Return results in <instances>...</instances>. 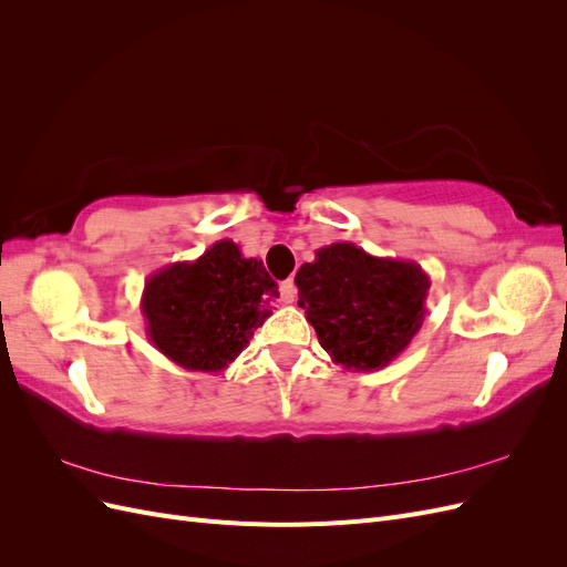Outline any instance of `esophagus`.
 <instances>
[{
	"instance_id": "34e87169",
	"label": "esophagus",
	"mask_w": 567,
	"mask_h": 567,
	"mask_svg": "<svg viewBox=\"0 0 567 567\" xmlns=\"http://www.w3.org/2000/svg\"><path fill=\"white\" fill-rule=\"evenodd\" d=\"M279 290H281V300L284 302H296V284H293V279H286V281H281V286H279Z\"/></svg>"
}]
</instances>
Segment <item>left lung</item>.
<instances>
[{
  "label": "left lung",
  "instance_id": "obj_1",
  "mask_svg": "<svg viewBox=\"0 0 567 567\" xmlns=\"http://www.w3.org/2000/svg\"><path fill=\"white\" fill-rule=\"evenodd\" d=\"M296 274L298 305L333 364L385 369L421 329L431 277L421 265L340 241Z\"/></svg>",
  "mask_w": 567,
  "mask_h": 567
}]
</instances>
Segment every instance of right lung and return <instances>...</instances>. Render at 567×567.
Listing matches in <instances>:
<instances>
[{
	"label": "right lung",
	"instance_id": "1",
	"mask_svg": "<svg viewBox=\"0 0 567 567\" xmlns=\"http://www.w3.org/2000/svg\"><path fill=\"white\" fill-rule=\"evenodd\" d=\"M279 286L262 260L229 238L196 260L165 265L144 284L142 315L153 348L188 371L219 373L271 315Z\"/></svg>",
	"mask_w": 567,
	"mask_h": 567
}]
</instances>
